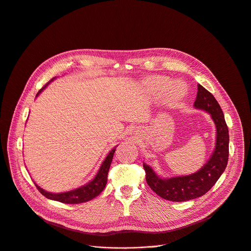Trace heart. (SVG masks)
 I'll list each match as a JSON object with an SVG mask.
<instances>
[{
    "mask_svg": "<svg viewBox=\"0 0 251 251\" xmlns=\"http://www.w3.org/2000/svg\"><path fill=\"white\" fill-rule=\"evenodd\" d=\"M169 84V79L162 76H153L147 79L146 84L148 89L154 92H161L166 89L168 98L171 101L181 100L186 94V87L182 82L175 81Z\"/></svg>",
    "mask_w": 251,
    "mask_h": 251,
    "instance_id": "1",
    "label": "heart"
}]
</instances>
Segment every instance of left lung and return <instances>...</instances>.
I'll use <instances>...</instances> for the list:
<instances>
[{
    "mask_svg": "<svg viewBox=\"0 0 251 251\" xmlns=\"http://www.w3.org/2000/svg\"><path fill=\"white\" fill-rule=\"evenodd\" d=\"M195 107L211 115L217 126V143L209 161L197 173L171 178H161L154 171L143 164L148 186L161 198L172 201H186L206 194L225 172L228 161V128L220 104L201 84H198Z\"/></svg>",
    "mask_w": 251,
    "mask_h": 251,
    "instance_id": "left-lung-1",
    "label": "left lung"
}]
</instances>
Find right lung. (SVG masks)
<instances>
[{
	"mask_svg": "<svg viewBox=\"0 0 251 251\" xmlns=\"http://www.w3.org/2000/svg\"><path fill=\"white\" fill-rule=\"evenodd\" d=\"M53 79V78H52ZM51 79V80H52ZM50 80V81H51ZM49 83H47L37 94V96L41 93V91L48 85ZM115 153V148L112 149L110 151V153L108 154V156L106 157V159L104 160V162L102 163L96 176L93 178V181H91L89 184L74 190L70 192H66V193H60V194H52V193H49L46 192L45 190H43L42 188H40L38 185H35V187L38 188V190L40 191V193L45 196L46 198L50 199V200H53V201H57L63 203H80V202H85L88 201L92 199H94L95 197H97L100 193H102V191L104 190L106 183H107V176H108V172H109V168L113 159V155Z\"/></svg>",
	"mask_w": 251,
	"mask_h": 251,
	"instance_id": "right-lung-1",
	"label": "right lung"
}]
</instances>
